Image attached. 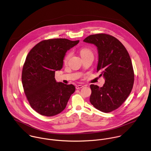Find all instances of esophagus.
<instances>
[{
	"mask_svg": "<svg viewBox=\"0 0 151 151\" xmlns=\"http://www.w3.org/2000/svg\"><path fill=\"white\" fill-rule=\"evenodd\" d=\"M83 87V86H82V85H77V86H76V89H79L82 88Z\"/></svg>",
	"mask_w": 151,
	"mask_h": 151,
	"instance_id": "esophagus-1",
	"label": "esophagus"
}]
</instances>
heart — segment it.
Instances as JSON below:
<instances>
[{
    "instance_id": "1",
    "label": "heart",
    "mask_w": 151,
    "mask_h": 151,
    "mask_svg": "<svg viewBox=\"0 0 151 151\" xmlns=\"http://www.w3.org/2000/svg\"><path fill=\"white\" fill-rule=\"evenodd\" d=\"M80 53H81V55L82 57L87 56L88 55H93L92 51L89 48H82L80 51ZM71 55H72L71 52H68L65 56V57L63 58V62L64 63H66L68 61L69 59L70 58V57L71 56Z\"/></svg>"
}]
</instances>
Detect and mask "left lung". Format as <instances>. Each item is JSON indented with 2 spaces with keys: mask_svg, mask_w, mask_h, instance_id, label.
<instances>
[{
  "mask_svg": "<svg viewBox=\"0 0 151 151\" xmlns=\"http://www.w3.org/2000/svg\"><path fill=\"white\" fill-rule=\"evenodd\" d=\"M84 42L94 44L98 50L97 72L105 79L103 87L90 86L91 104L97 110L110 113L117 109L132 91L134 72L129 54L120 41L107 34L87 37Z\"/></svg>",
  "mask_w": 151,
  "mask_h": 151,
  "instance_id": "1",
  "label": "left lung"
}]
</instances>
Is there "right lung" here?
<instances>
[{"instance_id":"obj_1","label":"right lung","mask_w":151,"mask_h":151,"mask_svg":"<svg viewBox=\"0 0 151 151\" xmlns=\"http://www.w3.org/2000/svg\"><path fill=\"white\" fill-rule=\"evenodd\" d=\"M79 42L66 38L45 40L29 52L22 81L31 107L41 115L51 117L60 113L75 91L72 84L57 82L55 72L62 69L66 51Z\"/></svg>"}]
</instances>
